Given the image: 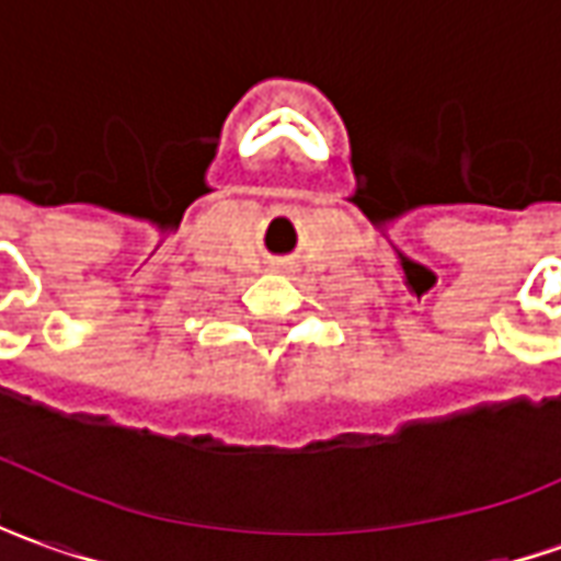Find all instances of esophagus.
<instances>
[{
	"label": "esophagus",
	"instance_id": "1",
	"mask_svg": "<svg viewBox=\"0 0 561 561\" xmlns=\"http://www.w3.org/2000/svg\"><path fill=\"white\" fill-rule=\"evenodd\" d=\"M273 270H285V261H279V264H273Z\"/></svg>",
	"mask_w": 561,
	"mask_h": 561
}]
</instances>
